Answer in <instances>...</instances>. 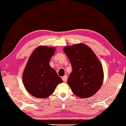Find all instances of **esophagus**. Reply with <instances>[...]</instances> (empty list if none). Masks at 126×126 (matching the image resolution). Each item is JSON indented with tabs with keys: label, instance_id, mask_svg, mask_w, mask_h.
Wrapping results in <instances>:
<instances>
[{
	"label": "esophagus",
	"instance_id": "1",
	"mask_svg": "<svg viewBox=\"0 0 126 126\" xmlns=\"http://www.w3.org/2000/svg\"><path fill=\"white\" fill-rule=\"evenodd\" d=\"M62 79L64 81V82H67V76L65 75L64 76H63L62 77Z\"/></svg>",
	"mask_w": 126,
	"mask_h": 126
}]
</instances>
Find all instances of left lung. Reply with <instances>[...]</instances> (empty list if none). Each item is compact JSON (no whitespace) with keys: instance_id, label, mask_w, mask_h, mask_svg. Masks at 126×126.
I'll return each instance as SVG.
<instances>
[{"instance_id":"1","label":"left lung","mask_w":126,"mask_h":126,"mask_svg":"<svg viewBox=\"0 0 126 126\" xmlns=\"http://www.w3.org/2000/svg\"><path fill=\"white\" fill-rule=\"evenodd\" d=\"M63 50L72 67L67 81L72 91L82 98L92 96L101 88L104 78L103 67L98 58L83 43L67 46Z\"/></svg>"}]
</instances>
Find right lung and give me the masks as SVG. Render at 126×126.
<instances>
[{"label": "right lung", "instance_id": "obj_1", "mask_svg": "<svg viewBox=\"0 0 126 126\" xmlns=\"http://www.w3.org/2000/svg\"><path fill=\"white\" fill-rule=\"evenodd\" d=\"M55 49L39 46L32 53L23 73L26 90L38 98H46L52 94L57 85L63 82L55 70L49 65Z\"/></svg>", "mask_w": 126, "mask_h": 126}]
</instances>
